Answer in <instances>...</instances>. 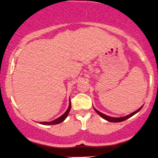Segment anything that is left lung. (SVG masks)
<instances>
[{"label":"left lung","mask_w":158,"mask_h":158,"mask_svg":"<svg viewBox=\"0 0 158 158\" xmlns=\"http://www.w3.org/2000/svg\"><path fill=\"white\" fill-rule=\"evenodd\" d=\"M141 108H142V106H141L140 109H138L137 111H134V112L130 114L127 115V116H125V117H109V116H107V115L104 114L100 112V111H98L97 109H94V110L96 111V113L98 114L101 116V117H102L103 119H105L106 120H107V121H109V122H112V123H119V122H123L124 120H126L127 119H128V118H130V117H132V116L135 114H136L137 112H139V111L141 110Z\"/></svg>","instance_id":"8db88e82"}]
</instances>
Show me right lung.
<instances>
[{
	"label": "right lung",
	"instance_id": "right-lung-1",
	"mask_svg": "<svg viewBox=\"0 0 158 158\" xmlns=\"http://www.w3.org/2000/svg\"><path fill=\"white\" fill-rule=\"evenodd\" d=\"M71 101H70V103H69V106L68 108L67 111H65V112L63 114V115L60 116V117H58V118H57L55 120L53 121H51V122H41V125H57V124H59L62 123V122H63L65 119V118L67 117L68 114H69L70 110H71Z\"/></svg>",
	"mask_w": 158,
	"mask_h": 158
}]
</instances>
